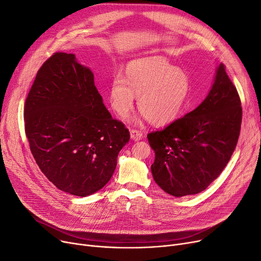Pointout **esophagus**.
Listing matches in <instances>:
<instances>
[{
	"label": "esophagus",
	"instance_id": "34e87169",
	"mask_svg": "<svg viewBox=\"0 0 261 261\" xmlns=\"http://www.w3.org/2000/svg\"><path fill=\"white\" fill-rule=\"evenodd\" d=\"M130 138H131L132 141L138 142V141H141L143 139V134L140 131H138V130L132 129L130 131Z\"/></svg>",
	"mask_w": 261,
	"mask_h": 261
}]
</instances>
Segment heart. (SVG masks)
Returning <instances> with one entry per match:
<instances>
[{
    "label": "heart",
    "instance_id": "heart-1",
    "mask_svg": "<svg viewBox=\"0 0 261 261\" xmlns=\"http://www.w3.org/2000/svg\"><path fill=\"white\" fill-rule=\"evenodd\" d=\"M188 94L187 74L159 57L132 62L127 78L116 74L109 87L110 105L119 117H128L139 96V110L154 126L168 125L179 117Z\"/></svg>",
    "mask_w": 261,
    "mask_h": 261
}]
</instances>
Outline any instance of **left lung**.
Masks as SVG:
<instances>
[{
	"mask_svg": "<svg viewBox=\"0 0 261 261\" xmlns=\"http://www.w3.org/2000/svg\"><path fill=\"white\" fill-rule=\"evenodd\" d=\"M241 119L238 92L220 63L207 96L194 111L147 135L155 154L151 165L155 183L173 197L206 189L234 152Z\"/></svg>",
	"mask_w": 261,
	"mask_h": 261,
	"instance_id": "obj_1",
	"label": "left lung"
}]
</instances>
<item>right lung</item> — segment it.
I'll return each mask as SVG.
<instances>
[{
  "label": "right lung",
  "instance_id": "1",
  "mask_svg": "<svg viewBox=\"0 0 261 261\" xmlns=\"http://www.w3.org/2000/svg\"><path fill=\"white\" fill-rule=\"evenodd\" d=\"M31 151L47 179L73 196L100 190L129 140L112 118L94 84V74L74 54L56 53L37 73L24 109Z\"/></svg>",
  "mask_w": 261,
  "mask_h": 261
}]
</instances>
